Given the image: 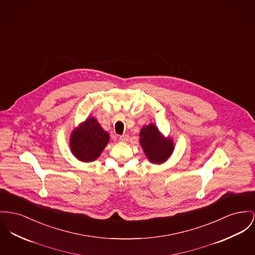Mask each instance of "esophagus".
<instances>
[{"label": "esophagus", "instance_id": "obj_1", "mask_svg": "<svg viewBox=\"0 0 255 255\" xmlns=\"http://www.w3.org/2000/svg\"><path fill=\"white\" fill-rule=\"evenodd\" d=\"M128 134H123V135L119 136V140L122 142H126V141H128Z\"/></svg>", "mask_w": 255, "mask_h": 255}]
</instances>
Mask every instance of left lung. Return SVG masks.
I'll return each instance as SVG.
<instances>
[{
    "instance_id": "8db88e82",
    "label": "left lung",
    "mask_w": 255,
    "mask_h": 255,
    "mask_svg": "<svg viewBox=\"0 0 255 255\" xmlns=\"http://www.w3.org/2000/svg\"><path fill=\"white\" fill-rule=\"evenodd\" d=\"M140 143L147 157L153 163L165 161L173 152V143L169 138L165 139L159 134L155 126L150 124L140 131Z\"/></svg>"
}]
</instances>
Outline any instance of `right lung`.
I'll use <instances>...</instances> for the list:
<instances>
[{"label":"right lung","mask_w":255,"mask_h":255,"mask_svg":"<svg viewBox=\"0 0 255 255\" xmlns=\"http://www.w3.org/2000/svg\"><path fill=\"white\" fill-rule=\"evenodd\" d=\"M109 134L103 130L94 118L87 119L70 137V148L73 154L82 161L97 159L107 145Z\"/></svg>","instance_id":"1"}]
</instances>
